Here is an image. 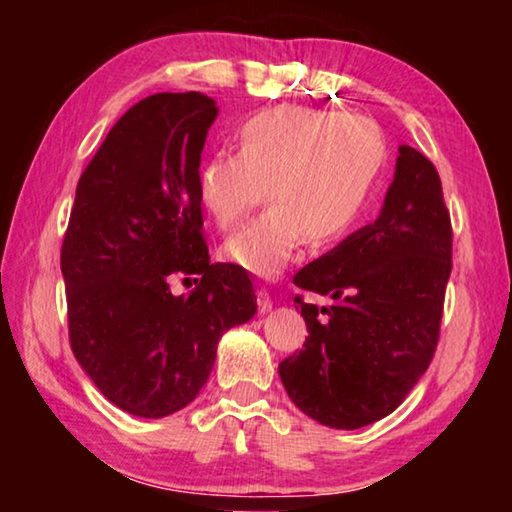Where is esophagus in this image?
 I'll use <instances>...</instances> for the list:
<instances>
[{
    "mask_svg": "<svg viewBox=\"0 0 512 512\" xmlns=\"http://www.w3.org/2000/svg\"><path fill=\"white\" fill-rule=\"evenodd\" d=\"M257 307L262 314H268V311L273 309V300H271V293H268V289L259 287L257 289Z\"/></svg>",
    "mask_w": 512,
    "mask_h": 512,
    "instance_id": "1",
    "label": "esophagus"
}]
</instances>
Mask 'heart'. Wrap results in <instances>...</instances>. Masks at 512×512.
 I'll use <instances>...</instances> for the list:
<instances>
[{
	"instance_id": "heart-1",
	"label": "heart",
	"mask_w": 512,
	"mask_h": 512,
	"mask_svg": "<svg viewBox=\"0 0 512 512\" xmlns=\"http://www.w3.org/2000/svg\"><path fill=\"white\" fill-rule=\"evenodd\" d=\"M386 146L368 119L302 106L248 117L237 153H216L196 171V198L228 230L266 189V212L223 244V257L259 277L280 275L300 246L343 239L368 205Z\"/></svg>"
}]
</instances>
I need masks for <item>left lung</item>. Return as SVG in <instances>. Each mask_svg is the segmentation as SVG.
<instances>
[{
	"label": "left lung",
	"instance_id": "left-lung-1",
	"mask_svg": "<svg viewBox=\"0 0 512 512\" xmlns=\"http://www.w3.org/2000/svg\"><path fill=\"white\" fill-rule=\"evenodd\" d=\"M449 273L452 223L440 176L402 144L377 221L293 277L334 305L318 309L296 296L309 336L280 363L291 402L332 429L393 413L436 352Z\"/></svg>",
	"mask_w": 512,
	"mask_h": 512
}]
</instances>
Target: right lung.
<instances>
[{"instance_id": "add662e5", "label": "right lung", "mask_w": 512, "mask_h": 512, "mask_svg": "<svg viewBox=\"0 0 512 512\" xmlns=\"http://www.w3.org/2000/svg\"><path fill=\"white\" fill-rule=\"evenodd\" d=\"M219 108L160 92L126 112L85 167L60 250L69 343L94 386L137 418L196 400L216 345L257 311L237 264H210L196 171ZM202 280L173 297V276Z\"/></svg>"}]
</instances>
